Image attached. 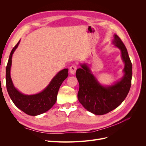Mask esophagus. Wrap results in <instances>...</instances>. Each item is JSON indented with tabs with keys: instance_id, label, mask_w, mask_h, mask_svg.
I'll list each match as a JSON object with an SVG mask.
<instances>
[{
	"instance_id": "obj_1",
	"label": "esophagus",
	"mask_w": 146,
	"mask_h": 146,
	"mask_svg": "<svg viewBox=\"0 0 146 146\" xmlns=\"http://www.w3.org/2000/svg\"><path fill=\"white\" fill-rule=\"evenodd\" d=\"M77 68V67L76 65L72 64V66H70V67L69 68V72H70V74H74L76 72Z\"/></svg>"
}]
</instances>
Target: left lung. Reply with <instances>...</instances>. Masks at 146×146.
<instances>
[{"mask_svg": "<svg viewBox=\"0 0 146 146\" xmlns=\"http://www.w3.org/2000/svg\"><path fill=\"white\" fill-rule=\"evenodd\" d=\"M113 44L121 50L125 63L124 76L114 85L104 87L97 81L85 64L77 69L76 77L79 83L78 99L83 107L96 115H102L116 108L124 100L130 91L132 77V64L124 44L114 35Z\"/></svg>", "mask_w": 146, "mask_h": 146, "instance_id": "obj_1", "label": "left lung"}]
</instances>
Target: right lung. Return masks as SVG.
Segmentation results:
<instances>
[{"mask_svg": "<svg viewBox=\"0 0 146 146\" xmlns=\"http://www.w3.org/2000/svg\"><path fill=\"white\" fill-rule=\"evenodd\" d=\"M19 41L13 48L7 65V90L13 102L17 108L29 115L37 116L49 110L55 104L59 88L68 76V69H64L60 71L52 79L46 89L40 93L30 96L21 93L13 86L10 77L12 55L18 46Z\"/></svg>", "mask_w": 146, "mask_h": 146, "instance_id": "right-lung-1", "label": "right lung"}]
</instances>
